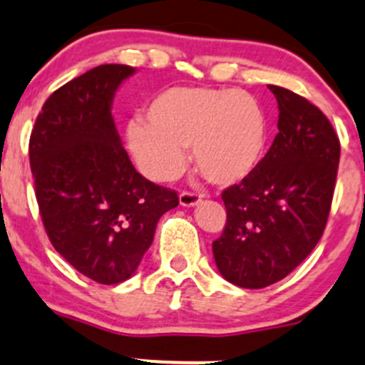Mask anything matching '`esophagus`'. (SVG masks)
I'll return each mask as SVG.
<instances>
[{
	"label": "esophagus",
	"instance_id": "1",
	"mask_svg": "<svg viewBox=\"0 0 365 365\" xmlns=\"http://www.w3.org/2000/svg\"><path fill=\"white\" fill-rule=\"evenodd\" d=\"M200 200V195L193 193V191H182V193L179 195V204L184 205V207H193V205H197Z\"/></svg>",
	"mask_w": 365,
	"mask_h": 365
}]
</instances>
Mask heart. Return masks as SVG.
<instances>
[{
	"label": "heart",
	"mask_w": 365,
	"mask_h": 365,
	"mask_svg": "<svg viewBox=\"0 0 365 365\" xmlns=\"http://www.w3.org/2000/svg\"><path fill=\"white\" fill-rule=\"evenodd\" d=\"M147 118L129 124L128 143L158 181L182 170L187 145L197 170L218 186L245 181L264 154V111L243 90L175 86L150 101Z\"/></svg>",
	"instance_id": "b5f03b06"
}]
</instances>
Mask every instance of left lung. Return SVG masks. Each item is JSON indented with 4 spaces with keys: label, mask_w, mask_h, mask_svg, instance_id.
I'll list each match as a JSON object with an SVG mask.
<instances>
[{
    "label": "left lung",
    "mask_w": 365,
    "mask_h": 365,
    "mask_svg": "<svg viewBox=\"0 0 365 365\" xmlns=\"http://www.w3.org/2000/svg\"><path fill=\"white\" fill-rule=\"evenodd\" d=\"M279 103V133L254 172L227 187L223 234L212 255L225 280L262 289L289 275L323 236L341 143L323 111L268 85Z\"/></svg>",
    "instance_id": "1"
}]
</instances>
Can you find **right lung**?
<instances>
[{
	"label": "right lung",
	"mask_w": 365,
	"mask_h": 365,
	"mask_svg": "<svg viewBox=\"0 0 365 365\" xmlns=\"http://www.w3.org/2000/svg\"><path fill=\"white\" fill-rule=\"evenodd\" d=\"M135 67L99 65L51 93L35 120L30 167L46 232L61 257L99 284L135 275L178 193L133 167L111 104Z\"/></svg>",
	"instance_id": "1"
}]
</instances>
